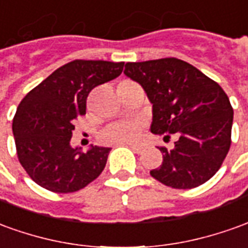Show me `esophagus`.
<instances>
[{
	"mask_svg": "<svg viewBox=\"0 0 248 248\" xmlns=\"http://www.w3.org/2000/svg\"><path fill=\"white\" fill-rule=\"evenodd\" d=\"M130 149L134 152V153H141L143 150V146H140V145H130Z\"/></svg>",
	"mask_w": 248,
	"mask_h": 248,
	"instance_id": "obj_1",
	"label": "esophagus"
}]
</instances>
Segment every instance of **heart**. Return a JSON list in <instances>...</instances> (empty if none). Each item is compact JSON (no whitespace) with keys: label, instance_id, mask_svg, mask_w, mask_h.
Instances as JSON below:
<instances>
[{"label":"heart","instance_id":"1","mask_svg":"<svg viewBox=\"0 0 248 248\" xmlns=\"http://www.w3.org/2000/svg\"><path fill=\"white\" fill-rule=\"evenodd\" d=\"M127 82V80H124ZM122 82V83H124ZM141 133V124L136 121H122L108 124L100 133L102 140L107 143H134Z\"/></svg>","mask_w":248,"mask_h":248}]
</instances>
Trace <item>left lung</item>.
<instances>
[{"instance_id": "1", "label": "left lung", "mask_w": 248, "mask_h": 248, "mask_svg": "<svg viewBox=\"0 0 248 248\" xmlns=\"http://www.w3.org/2000/svg\"><path fill=\"white\" fill-rule=\"evenodd\" d=\"M124 75L140 83L153 105V134L174 148L161 146L162 164L150 170L166 186L190 189L220 169L231 146L233 110L223 88L192 64L176 58L126 63Z\"/></svg>"}]
</instances>
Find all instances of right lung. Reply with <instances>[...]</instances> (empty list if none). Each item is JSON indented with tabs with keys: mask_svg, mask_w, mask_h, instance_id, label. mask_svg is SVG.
<instances>
[{
	"mask_svg": "<svg viewBox=\"0 0 248 248\" xmlns=\"http://www.w3.org/2000/svg\"><path fill=\"white\" fill-rule=\"evenodd\" d=\"M124 64L74 60L25 95L13 118V136L18 161L36 184L71 193L103 172L111 149L91 146L82 152L71 146V137L76 118L86 114L90 91L121 75Z\"/></svg>",
	"mask_w": 248,
	"mask_h": 248,
	"instance_id": "1",
	"label": "right lung"
}]
</instances>
